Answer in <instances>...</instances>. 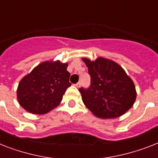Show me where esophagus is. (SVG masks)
Listing matches in <instances>:
<instances>
[{"label":"esophagus","mask_w":158,"mask_h":158,"mask_svg":"<svg viewBox=\"0 0 158 158\" xmlns=\"http://www.w3.org/2000/svg\"><path fill=\"white\" fill-rule=\"evenodd\" d=\"M75 86L76 87V88H79V87L81 86V83H80V82H79V83H77L76 84H75Z\"/></svg>","instance_id":"34e87169"}]
</instances>
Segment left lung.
Segmentation results:
<instances>
[{"label":"left lung","mask_w":158,"mask_h":158,"mask_svg":"<svg viewBox=\"0 0 158 158\" xmlns=\"http://www.w3.org/2000/svg\"><path fill=\"white\" fill-rule=\"evenodd\" d=\"M88 68L91 86L80 88L83 104L96 117L115 118L123 115L134 105L136 90L123 68L110 59L82 58Z\"/></svg>","instance_id":"1"}]
</instances>
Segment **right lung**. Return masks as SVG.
Returning <instances> with one entry per match:
<instances>
[{"instance_id":"add662e5","label":"right lung","mask_w":158,"mask_h":158,"mask_svg":"<svg viewBox=\"0 0 158 158\" xmlns=\"http://www.w3.org/2000/svg\"><path fill=\"white\" fill-rule=\"evenodd\" d=\"M68 62L45 61L20 80L17 89L19 105L33 114H44L60 105L69 87Z\"/></svg>"}]
</instances>
